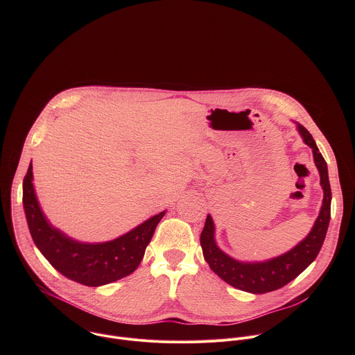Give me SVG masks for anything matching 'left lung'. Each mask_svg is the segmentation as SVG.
<instances>
[{
	"mask_svg": "<svg viewBox=\"0 0 355 355\" xmlns=\"http://www.w3.org/2000/svg\"><path fill=\"white\" fill-rule=\"evenodd\" d=\"M295 123L303 141L312 148L313 162L319 171L320 185L323 189L322 207L308 236L281 256L264 261H241L229 256L218 245L216 227L211 215L207 216L204 230L200 233L202 252H204V259L209 264L211 270L225 282L240 291L250 293H267L285 286L315 261L327 233L331 205L327 164L320 155L312 135L300 123Z\"/></svg>",
	"mask_w": 355,
	"mask_h": 355,
	"instance_id": "8db88e82",
	"label": "left lung"
}]
</instances>
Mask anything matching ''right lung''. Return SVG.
Returning a JSON list of instances; mask_svg holds the SVG:
<instances>
[{"label": "right lung", "mask_w": 355, "mask_h": 355, "mask_svg": "<svg viewBox=\"0 0 355 355\" xmlns=\"http://www.w3.org/2000/svg\"><path fill=\"white\" fill-rule=\"evenodd\" d=\"M22 202L31 236L43 257L62 275L87 286L107 285L132 274L166 215L163 211L108 241L76 240L50 223L43 214L33 187L32 162L24 180Z\"/></svg>", "instance_id": "obj_1"}]
</instances>
